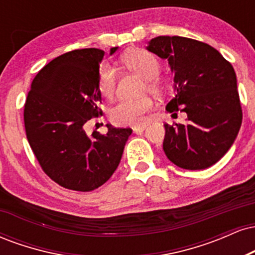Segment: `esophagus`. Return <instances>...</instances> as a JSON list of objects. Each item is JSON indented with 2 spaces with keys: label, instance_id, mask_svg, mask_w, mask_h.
I'll use <instances>...</instances> for the list:
<instances>
[{
  "label": "esophagus",
  "instance_id": "1",
  "mask_svg": "<svg viewBox=\"0 0 255 255\" xmlns=\"http://www.w3.org/2000/svg\"><path fill=\"white\" fill-rule=\"evenodd\" d=\"M145 126H141V127H134L133 128V133L134 134H141L142 131L145 130Z\"/></svg>",
  "mask_w": 255,
  "mask_h": 255
}]
</instances>
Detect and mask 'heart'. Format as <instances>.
I'll return each instance as SVG.
<instances>
[{
	"label": "heart",
	"instance_id": "heart-1",
	"mask_svg": "<svg viewBox=\"0 0 255 255\" xmlns=\"http://www.w3.org/2000/svg\"><path fill=\"white\" fill-rule=\"evenodd\" d=\"M122 63L131 72L136 73L146 80L145 90L154 96L163 95L165 86L158 78L160 72L159 61L154 55L146 50H131L126 52L121 58ZM98 90L103 97H114L116 90V72L109 64H101L98 69ZM153 103L145 97L136 101H121L109 111V118L116 126H142L146 115L152 110Z\"/></svg>",
	"mask_w": 255,
	"mask_h": 255
}]
</instances>
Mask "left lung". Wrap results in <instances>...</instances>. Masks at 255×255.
Returning a JSON list of instances; mask_svg holds the SVG:
<instances>
[{
    "label": "left lung",
    "instance_id": "obj_1",
    "mask_svg": "<svg viewBox=\"0 0 255 255\" xmlns=\"http://www.w3.org/2000/svg\"><path fill=\"white\" fill-rule=\"evenodd\" d=\"M146 49L168 61L174 74L175 97L165 109L187 114L184 124L164 125L166 157L187 170L209 168L229 151L242 124L233 66L211 45L191 38L159 36Z\"/></svg>",
    "mask_w": 255,
    "mask_h": 255
}]
</instances>
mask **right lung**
Segmentation results:
<instances>
[{
  "mask_svg": "<svg viewBox=\"0 0 255 255\" xmlns=\"http://www.w3.org/2000/svg\"><path fill=\"white\" fill-rule=\"evenodd\" d=\"M119 46L110 49V55ZM101 49L73 50L40 69L26 98L24 121L28 142L51 180L79 192L104 184L118 169L130 128L107 125L108 133L92 135L85 124L102 111L98 90Z\"/></svg>",
  "mask_w": 255,
  "mask_h": 255,
  "instance_id": "obj_1",
  "label": "right lung"
}]
</instances>
